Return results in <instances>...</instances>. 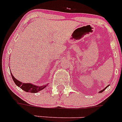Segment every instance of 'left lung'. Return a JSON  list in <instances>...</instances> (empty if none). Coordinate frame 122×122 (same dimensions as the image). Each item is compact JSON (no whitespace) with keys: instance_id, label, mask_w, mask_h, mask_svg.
Segmentation results:
<instances>
[{"instance_id":"1","label":"left lung","mask_w":122,"mask_h":122,"mask_svg":"<svg viewBox=\"0 0 122 122\" xmlns=\"http://www.w3.org/2000/svg\"><path fill=\"white\" fill-rule=\"evenodd\" d=\"M108 86H107V87H106L105 89H103V90H101V91H100V93H101V92H103V91H104V90H105V89H106V88H107V87H108Z\"/></svg>"}]
</instances>
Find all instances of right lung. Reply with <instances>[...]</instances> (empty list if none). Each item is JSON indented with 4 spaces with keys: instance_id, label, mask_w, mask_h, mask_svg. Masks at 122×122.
<instances>
[{
    "instance_id": "obj_1",
    "label": "right lung",
    "mask_w": 122,
    "mask_h": 122,
    "mask_svg": "<svg viewBox=\"0 0 122 122\" xmlns=\"http://www.w3.org/2000/svg\"><path fill=\"white\" fill-rule=\"evenodd\" d=\"M11 76H12L13 80L15 82L16 85L17 86H18V87H20L23 90L27 92L36 93V92L40 91V90H41L42 89H43L44 88H45L46 87V85L38 87V86H35V85H33L32 84H30V83H22L21 82L17 80L16 79H15V77L13 76V74L11 73Z\"/></svg>"
}]
</instances>
